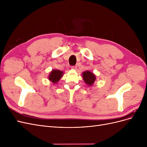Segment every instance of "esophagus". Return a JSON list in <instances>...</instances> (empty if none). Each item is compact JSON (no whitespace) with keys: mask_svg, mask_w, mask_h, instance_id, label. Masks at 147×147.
<instances>
[{"mask_svg":"<svg viewBox=\"0 0 147 147\" xmlns=\"http://www.w3.org/2000/svg\"><path fill=\"white\" fill-rule=\"evenodd\" d=\"M77 65L71 66V68H72V69H75V70H76V69H77Z\"/></svg>","mask_w":147,"mask_h":147,"instance_id":"esophagus-1","label":"esophagus"}]
</instances>
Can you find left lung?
Instances as JSON below:
<instances>
[{
	"label": "left lung",
	"mask_w": 147,
	"mask_h": 147,
	"mask_svg": "<svg viewBox=\"0 0 147 147\" xmlns=\"http://www.w3.org/2000/svg\"><path fill=\"white\" fill-rule=\"evenodd\" d=\"M83 79L88 86H92L96 80L95 75L90 71H85L82 73Z\"/></svg>",
	"instance_id": "left-lung-1"
}]
</instances>
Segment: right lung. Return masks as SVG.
Returning <instances> with one entry per match:
<instances>
[{
	"label": "right lung",
	"instance_id": "right-lung-1",
	"mask_svg": "<svg viewBox=\"0 0 147 147\" xmlns=\"http://www.w3.org/2000/svg\"><path fill=\"white\" fill-rule=\"evenodd\" d=\"M63 76V72L59 70H52L50 75L48 76L49 80L51 81L53 83H56L59 82L61 77Z\"/></svg>",
	"mask_w": 147,
	"mask_h": 147
}]
</instances>
